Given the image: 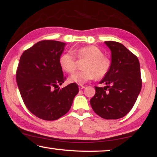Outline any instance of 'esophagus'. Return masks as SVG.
I'll return each mask as SVG.
<instances>
[{
  "instance_id": "esophagus-1",
  "label": "esophagus",
  "mask_w": 157,
  "mask_h": 157,
  "mask_svg": "<svg viewBox=\"0 0 157 157\" xmlns=\"http://www.w3.org/2000/svg\"><path fill=\"white\" fill-rule=\"evenodd\" d=\"M78 86H79V89H83L85 88V86H83V85H81V84L79 85Z\"/></svg>"
}]
</instances>
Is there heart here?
<instances>
[{
	"label": "heart",
	"instance_id": "obj_1",
	"mask_svg": "<svg viewBox=\"0 0 157 157\" xmlns=\"http://www.w3.org/2000/svg\"><path fill=\"white\" fill-rule=\"evenodd\" d=\"M77 55L80 59H86L83 65L84 70L70 75L68 81L71 83L83 84L95 77L101 79L109 73L111 62L105 57L100 48L95 46H86L79 48ZM59 63L61 68L67 73H72L76 68L75 55L68 52L60 56Z\"/></svg>",
	"mask_w": 157,
	"mask_h": 157
}]
</instances>
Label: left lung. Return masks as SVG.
<instances>
[{"instance_id": "1", "label": "left lung", "mask_w": 157, "mask_h": 157, "mask_svg": "<svg viewBox=\"0 0 157 157\" xmlns=\"http://www.w3.org/2000/svg\"><path fill=\"white\" fill-rule=\"evenodd\" d=\"M111 54L109 73L95 86L90 100L92 109L105 120H117L125 116L134 106L142 88L140 62L136 56L122 44L105 41Z\"/></svg>"}]
</instances>
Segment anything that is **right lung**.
Listing matches in <instances>:
<instances>
[{
    "mask_svg": "<svg viewBox=\"0 0 157 157\" xmlns=\"http://www.w3.org/2000/svg\"><path fill=\"white\" fill-rule=\"evenodd\" d=\"M66 44L41 40L21 55L16 80L27 109L44 120H56L71 109L79 92L78 86L71 83L60 89L65 80L59 60Z\"/></svg>",
    "mask_w": 157,
    "mask_h": 157,
    "instance_id": "1",
    "label": "right lung"
}]
</instances>
